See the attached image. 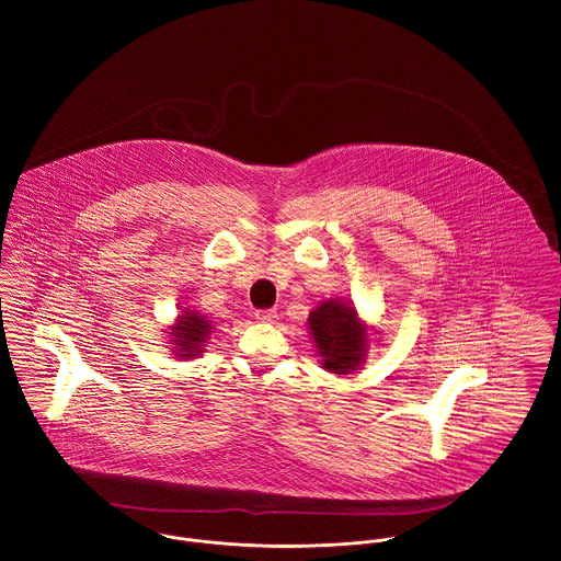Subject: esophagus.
<instances>
[{
	"label": "esophagus",
	"instance_id": "1",
	"mask_svg": "<svg viewBox=\"0 0 561 561\" xmlns=\"http://www.w3.org/2000/svg\"><path fill=\"white\" fill-rule=\"evenodd\" d=\"M256 318H259V322H264V324H275L277 322V309H260V311H256Z\"/></svg>",
	"mask_w": 561,
	"mask_h": 561
}]
</instances>
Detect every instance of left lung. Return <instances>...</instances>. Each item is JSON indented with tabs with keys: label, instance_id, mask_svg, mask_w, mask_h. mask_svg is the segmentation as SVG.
Wrapping results in <instances>:
<instances>
[{
	"label": "left lung",
	"instance_id": "8db88e82",
	"mask_svg": "<svg viewBox=\"0 0 561 561\" xmlns=\"http://www.w3.org/2000/svg\"><path fill=\"white\" fill-rule=\"evenodd\" d=\"M320 365L335 376H350L365 365L371 329L360 320L354 302L344 297L318 302L307 318Z\"/></svg>",
	"mask_w": 561,
	"mask_h": 561
}]
</instances>
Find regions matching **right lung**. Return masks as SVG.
Here are the masks:
<instances>
[{"mask_svg": "<svg viewBox=\"0 0 561 561\" xmlns=\"http://www.w3.org/2000/svg\"><path fill=\"white\" fill-rule=\"evenodd\" d=\"M176 309H179V313L167 331L169 342H171V350L179 360H190L205 352V345L211 340V333L216 327L201 311H194L183 305H179Z\"/></svg>", "mask_w": 561, "mask_h": 561, "instance_id": "obj_1", "label": "right lung"}]
</instances>
